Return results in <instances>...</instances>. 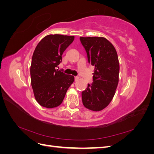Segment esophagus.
Returning <instances> with one entry per match:
<instances>
[{
    "mask_svg": "<svg viewBox=\"0 0 154 154\" xmlns=\"http://www.w3.org/2000/svg\"><path fill=\"white\" fill-rule=\"evenodd\" d=\"M79 80V77H78V76H74V80H75L76 82V81H78Z\"/></svg>",
    "mask_w": 154,
    "mask_h": 154,
    "instance_id": "esophagus-1",
    "label": "esophagus"
}]
</instances>
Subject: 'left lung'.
<instances>
[{"mask_svg":"<svg viewBox=\"0 0 154 154\" xmlns=\"http://www.w3.org/2000/svg\"><path fill=\"white\" fill-rule=\"evenodd\" d=\"M88 62L94 66L93 82L82 93L85 108L100 111L109 105L119 82V63L114 45L104 37H80Z\"/></svg>","mask_w":154,"mask_h":154,"instance_id":"left-lung-1","label":"left lung"}]
</instances>
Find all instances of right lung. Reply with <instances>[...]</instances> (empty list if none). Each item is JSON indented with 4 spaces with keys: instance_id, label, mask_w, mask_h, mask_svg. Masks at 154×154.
I'll return each mask as SVG.
<instances>
[{
    "instance_id": "add662e5",
    "label": "right lung",
    "mask_w": 154,
    "mask_h": 154,
    "mask_svg": "<svg viewBox=\"0 0 154 154\" xmlns=\"http://www.w3.org/2000/svg\"><path fill=\"white\" fill-rule=\"evenodd\" d=\"M74 39V36L49 35L36 45L32 54L30 74L32 88L36 101L51 109L62 103L74 77L56 69L62 55Z\"/></svg>"
}]
</instances>
